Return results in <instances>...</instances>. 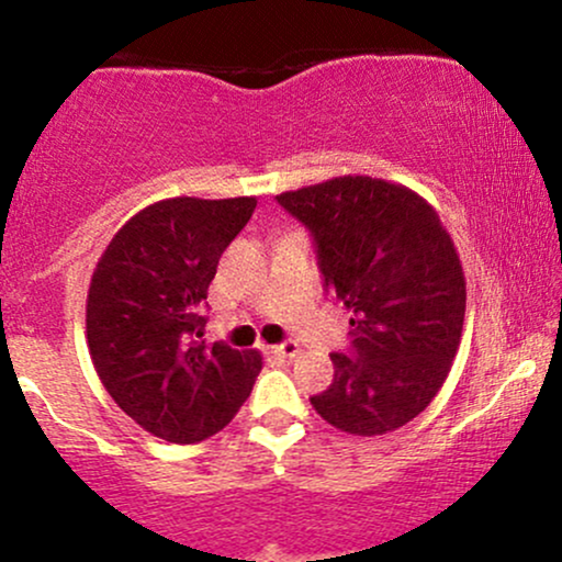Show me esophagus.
Masks as SVG:
<instances>
[{"mask_svg": "<svg viewBox=\"0 0 562 562\" xmlns=\"http://www.w3.org/2000/svg\"><path fill=\"white\" fill-rule=\"evenodd\" d=\"M272 351L277 353V357H282V359H293V357H299V344H295V340H285V344H280V346H274Z\"/></svg>", "mask_w": 562, "mask_h": 562, "instance_id": "34e87169", "label": "esophagus"}]
</instances>
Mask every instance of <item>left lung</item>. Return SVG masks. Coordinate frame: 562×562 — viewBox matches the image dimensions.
<instances>
[{
    "label": "left lung",
    "instance_id": "left-lung-1",
    "mask_svg": "<svg viewBox=\"0 0 562 562\" xmlns=\"http://www.w3.org/2000/svg\"><path fill=\"white\" fill-rule=\"evenodd\" d=\"M308 227L325 285L353 317L351 357L330 353V389L312 396L333 428L383 436L434 402L465 322V272L436 209L409 187L348 173L280 192Z\"/></svg>",
    "mask_w": 562,
    "mask_h": 562
}]
</instances>
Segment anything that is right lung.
<instances>
[{
	"label": "right lung",
	"mask_w": 562,
	"mask_h": 562,
	"mask_svg": "<svg viewBox=\"0 0 562 562\" xmlns=\"http://www.w3.org/2000/svg\"><path fill=\"white\" fill-rule=\"evenodd\" d=\"M256 198H166L134 214L97 261L87 295L89 357L113 402L147 434L198 443L250 396L259 351L203 340L218 259Z\"/></svg>",
	"instance_id": "1"
}]
</instances>
